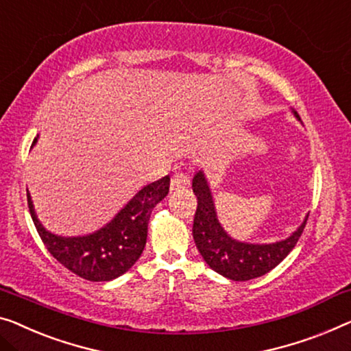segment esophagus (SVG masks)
Returning <instances> with one entry per match:
<instances>
[{
    "label": "esophagus",
    "mask_w": 351,
    "mask_h": 351,
    "mask_svg": "<svg viewBox=\"0 0 351 351\" xmlns=\"http://www.w3.org/2000/svg\"><path fill=\"white\" fill-rule=\"evenodd\" d=\"M191 186V178L184 171H176V173L171 176L170 181V189L171 191H186L187 187Z\"/></svg>",
    "instance_id": "1"
}]
</instances>
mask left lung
I'll return each mask as SVG.
<instances>
[{"label": "left lung", "mask_w": 351, "mask_h": 351, "mask_svg": "<svg viewBox=\"0 0 351 351\" xmlns=\"http://www.w3.org/2000/svg\"><path fill=\"white\" fill-rule=\"evenodd\" d=\"M296 118L300 117L296 114ZM192 187L198 203L192 227L193 241L209 268L232 280H250L276 268L296 245L309 217L307 214L301 227L284 241L273 244L239 243L230 238L219 223L211 191L203 171L193 176Z\"/></svg>", "instance_id": "1"}]
</instances>
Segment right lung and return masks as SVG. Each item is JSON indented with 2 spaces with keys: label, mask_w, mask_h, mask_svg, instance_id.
Segmentation results:
<instances>
[{
  "label": "right lung",
  "mask_w": 351,
  "mask_h": 351,
  "mask_svg": "<svg viewBox=\"0 0 351 351\" xmlns=\"http://www.w3.org/2000/svg\"><path fill=\"white\" fill-rule=\"evenodd\" d=\"M36 142L38 138H34L33 145ZM169 189L170 176L167 175L145 186L106 227L93 234L74 238L47 232L36 217L29 192L26 195L29 214L47 250L78 277L106 282L124 274L140 258L146 244L151 211L169 193Z\"/></svg>",
  "instance_id": "right-lung-1"
}]
</instances>
